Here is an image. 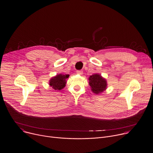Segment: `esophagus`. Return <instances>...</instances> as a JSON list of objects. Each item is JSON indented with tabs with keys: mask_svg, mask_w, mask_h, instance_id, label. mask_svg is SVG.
I'll list each match as a JSON object with an SVG mask.
<instances>
[{
	"mask_svg": "<svg viewBox=\"0 0 153 153\" xmlns=\"http://www.w3.org/2000/svg\"><path fill=\"white\" fill-rule=\"evenodd\" d=\"M76 72H77V74H80V75H82L83 74V72L82 71H77Z\"/></svg>",
	"mask_w": 153,
	"mask_h": 153,
	"instance_id": "34e87169",
	"label": "esophagus"
}]
</instances>
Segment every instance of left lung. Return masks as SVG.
I'll list each match as a JSON object with an SVG mask.
<instances>
[{
  "mask_svg": "<svg viewBox=\"0 0 153 153\" xmlns=\"http://www.w3.org/2000/svg\"><path fill=\"white\" fill-rule=\"evenodd\" d=\"M88 80L91 91L95 94L99 95L107 89L106 80L99 74L95 73L90 76Z\"/></svg>",
  "mask_w": 153,
  "mask_h": 153,
  "instance_id": "8db88e82",
  "label": "left lung"
}]
</instances>
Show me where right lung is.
Listing matches in <instances>:
<instances>
[{"instance_id":"right-lung-1","label":"right lung","mask_w":153,"mask_h":153,"mask_svg":"<svg viewBox=\"0 0 153 153\" xmlns=\"http://www.w3.org/2000/svg\"><path fill=\"white\" fill-rule=\"evenodd\" d=\"M69 74H56L49 81V85L55 90H61L66 86V79L69 78Z\"/></svg>"}]
</instances>
